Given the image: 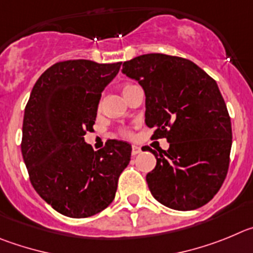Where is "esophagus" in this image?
Listing matches in <instances>:
<instances>
[{
  "mask_svg": "<svg viewBox=\"0 0 253 253\" xmlns=\"http://www.w3.org/2000/svg\"><path fill=\"white\" fill-rule=\"evenodd\" d=\"M140 152H141V147L140 146H136V145H133V146H132L131 154L133 155V156H135V155H137V154H140Z\"/></svg>",
  "mask_w": 253,
  "mask_h": 253,
  "instance_id": "1",
  "label": "esophagus"
}]
</instances>
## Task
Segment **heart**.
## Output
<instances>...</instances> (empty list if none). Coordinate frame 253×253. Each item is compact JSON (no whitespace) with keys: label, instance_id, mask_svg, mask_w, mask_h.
<instances>
[{"label":"heart","instance_id":"obj_1","mask_svg":"<svg viewBox=\"0 0 253 253\" xmlns=\"http://www.w3.org/2000/svg\"><path fill=\"white\" fill-rule=\"evenodd\" d=\"M133 87H136L135 84L124 83V84H121V87H120V89H121V92H122V94H124V97H126L127 93H128L129 90H131ZM98 110H101V102H98ZM121 135L124 136V137H131L132 133H131V131H128V129H122Z\"/></svg>","mask_w":253,"mask_h":253}]
</instances>
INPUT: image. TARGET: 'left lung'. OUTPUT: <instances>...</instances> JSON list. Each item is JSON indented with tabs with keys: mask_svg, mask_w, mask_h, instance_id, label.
<instances>
[{
	"mask_svg": "<svg viewBox=\"0 0 253 253\" xmlns=\"http://www.w3.org/2000/svg\"><path fill=\"white\" fill-rule=\"evenodd\" d=\"M122 73L145 90L152 138L170 143L163 152L147 146L156 158L146 175L150 192L171 209L200 208L217 194L229 166L231 117L217 83L193 61L159 53L125 61Z\"/></svg>",
	"mask_w": 253,
	"mask_h": 253,
	"instance_id": "8db88e82",
	"label": "left lung"
}]
</instances>
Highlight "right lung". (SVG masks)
Instances as JSON below:
<instances>
[{
  "mask_svg": "<svg viewBox=\"0 0 253 253\" xmlns=\"http://www.w3.org/2000/svg\"><path fill=\"white\" fill-rule=\"evenodd\" d=\"M121 61H58L45 70L25 107L21 152L31 185L56 211L70 218L97 214L112 203L131 146L107 140L97 152L84 142L92 131L103 88Z\"/></svg>",
  "mask_w": 253,
  "mask_h": 253,
  "instance_id": "right-lung-1",
  "label": "right lung"
}]
</instances>
